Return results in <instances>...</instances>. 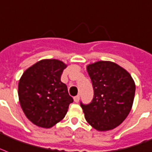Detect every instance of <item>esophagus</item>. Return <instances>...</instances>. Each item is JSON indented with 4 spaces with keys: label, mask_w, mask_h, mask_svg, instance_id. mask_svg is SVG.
<instances>
[{
    "label": "esophagus",
    "mask_w": 152,
    "mask_h": 152,
    "mask_svg": "<svg viewBox=\"0 0 152 152\" xmlns=\"http://www.w3.org/2000/svg\"><path fill=\"white\" fill-rule=\"evenodd\" d=\"M79 100H80V96L77 95V96H76L74 97V101L76 102V103H78Z\"/></svg>",
    "instance_id": "1"
}]
</instances>
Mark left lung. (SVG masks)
Segmentation results:
<instances>
[{"label":"left lung","instance_id":"1","mask_svg":"<svg viewBox=\"0 0 152 152\" xmlns=\"http://www.w3.org/2000/svg\"><path fill=\"white\" fill-rule=\"evenodd\" d=\"M87 70L94 96L89 104L80 102L85 119L96 130H112L130 112L135 97V82L125 69L110 61L89 64Z\"/></svg>","mask_w":152,"mask_h":152}]
</instances>
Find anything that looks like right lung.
<instances>
[{"instance_id":"1","label":"right lung","mask_w":152,"mask_h":152,"mask_svg":"<svg viewBox=\"0 0 152 152\" xmlns=\"http://www.w3.org/2000/svg\"><path fill=\"white\" fill-rule=\"evenodd\" d=\"M58 60H43L23 73L18 84V96L27 118L39 127L48 128L63 120L73 102L68 88L61 80L66 68Z\"/></svg>"}]
</instances>
